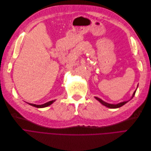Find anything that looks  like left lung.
Here are the masks:
<instances>
[{
	"label": "left lung",
	"instance_id": "1",
	"mask_svg": "<svg viewBox=\"0 0 151 151\" xmlns=\"http://www.w3.org/2000/svg\"><path fill=\"white\" fill-rule=\"evenodd\" d=\"M135 93H136V90L134 91V93H133V96H132V98H133V96H134V94H135ZM95 98H96L97 100H98V101H99L100 103H101L102 104H103L104 106H106V107H109V108H112V109L118 108V107H121V106H124L125 104H126V103L128 102V101H124V102H122V103H119V104H111L107 103L103 101V100H101V99H99V98H97V97H95Z\"/></svg>",
	"mask_w": 151,
	"mask_h": 151
}]
</instances>
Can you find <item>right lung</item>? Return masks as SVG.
<instances>
[{"instance_id": "1", "label": "right lung", "mask_w": 151, "mask_h": 151, "mask_svg": "<svg viewBox=\"0 0 151 151\" xmlns=\"http://www.w3.org/2000/svg\"><path fill=\"white\" fill-rule=\"evenodd\" d=\"M55 101V100H53V101H50L49 102H47L44 104H41V105H37V104H31V103H29V104H30L32 106H34L35 107H37V108H42V107H45L47 106H50V104H52Z\"/></svg>"}]
</instances>
